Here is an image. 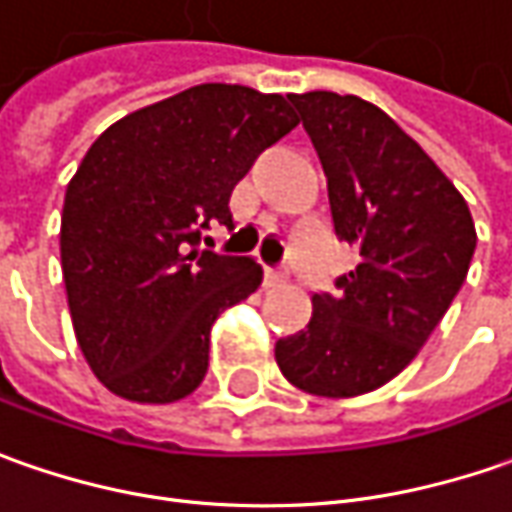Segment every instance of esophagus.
<instances>
[{"label": "esophagus", "mask_w": 512, "mask_h": 512, "mask_svg": "<svg viewBox=\"0 0 512 512\" xmlns=\"http://www.w3.org/2000/svg\"><path fill=\"white\" fill-rule=\"evenodd\" d=\"M284 279H287V267H284V264H267V267H264V284H267V287H276V284H281Z\"/></svg>", "instance_id": "esophagus-1"}]
</instances>
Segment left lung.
I'll use <instances>...</instances> for the list:
<instances>
[{
    "mask_svg": "<svg viewBox=\"0 0 512 512\" xmlns=\"http://www.w3.org/2000/svg\"><path fill=\"white\" fill-rule=\"evenodd\" d=\"M327 171L335 236L358 264L312 296L307 327L276 341L281 375L355 397L400 375L468 276L476 231L454 183L383 109L355 95H287Z\"/></svg>",
    "mask_w": 512,
    "mask_h": 512,
    "instance_id": "8db88e82",
    "label": "left lung"
}]
</instances>
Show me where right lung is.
<instances>
[{
	"instance_id": "1",
	"label": "right lung",
	"mask_w": 512,
	"mask_h": 512,
	"mask_svg": "<svg viewBox=\"0 0 512 512\" xmlns=\"http://www.w3.org/2000/svg\"><path fill=\"white\" fill-rule=\"evenodd\" d=\"M296 123L284 95L200 84L89 146L64 197L61 270L78 346L109 392L174 403L200 386L216 315L262 284L253 256L200 250L202 236L231 225L236 183Z\"/></svg>"
}]
</instances>
